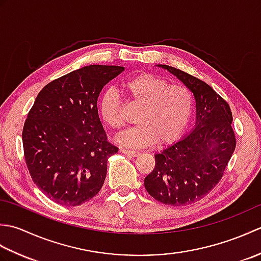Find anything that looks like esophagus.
I'll return each instance as SVG.
<instances>
[{
    "label": "esophagus",
    "instance_id": "esophagus-1",
    "mask_svg": "<svg viewBox=\"0 0 261 261\" xmlns=\"http://www.w3.org/2000/svg\"><path fill=\"white\" fill-rule=\"evenodd\" d=\"M121 151L123 152V153H125V154H129V156H132V157L139 156V151H136V150H129V149L121 148Z\"/></svg>",
    "mask_w": 261,
    "mask_h": 261
}]
</instances>
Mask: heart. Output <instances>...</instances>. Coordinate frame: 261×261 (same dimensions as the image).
I'll return each instance as SVG.
<instances>
[{"label":"heart","mask_w":261,"mask_h":261,"mask_svg":"<svg viewBox=\"0 0 261 261\" xmlns=\"http://www.w3.org/2000/svg\"><path fill=\"white\" fill-rule=\"evenodd\" d=\"M122 88L141 108L136 119L138 125L116 136V142L131 148L149 147L157 141L166 146L184 135L195 107L194 95L187 86L170 84L163 76L152 73H140L123 82ZM98 112L112 129L123 126L122 102L115 91L108 90L102 94Z\"/></svg>","instance_id":"obj_1"}]
</instances>
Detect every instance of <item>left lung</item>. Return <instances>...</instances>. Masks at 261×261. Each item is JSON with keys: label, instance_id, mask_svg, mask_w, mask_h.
I'll return each instance as SVG.
<instances>
[{"label": "left lung", "instance_id": "obj_1", "mask_svg": "<svg viewBox=\"0 0 261 261\" xmlns=\"http://www.w3.org/2000/svg\"><path fill=\"white\" fill-rule=\"evenodd\" d=\"M190 88L196 101V123L190 135L156 153L154 168L145 178L150 195L167 205L197 202L222 178L236 149L228 102L206 83L180 69L158 65Z\"/></svg>", "mask_w": 261, "mask_h": 261}]
</instances>
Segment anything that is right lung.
Listing matches in <instances>:
<instances>
[{
  "instance_id": "obj_1",
  "label": "right lung",
  "mask_w": 261,
  "mask_h": 261,
  "mask_svg": "<svg viewBox=\"0 0 261 261\" xmlns=\"http://www.w3.org/2000/svg\"><path fill=\"white\" fill-rule=\"evenodd\" d=\"M121 66L91 65L49 83L39 92L22 131L27 167L45 195L64 206L90 201L107 177L118 147L108 141L97 97Z\"/></svg>"
}]
</instances>
